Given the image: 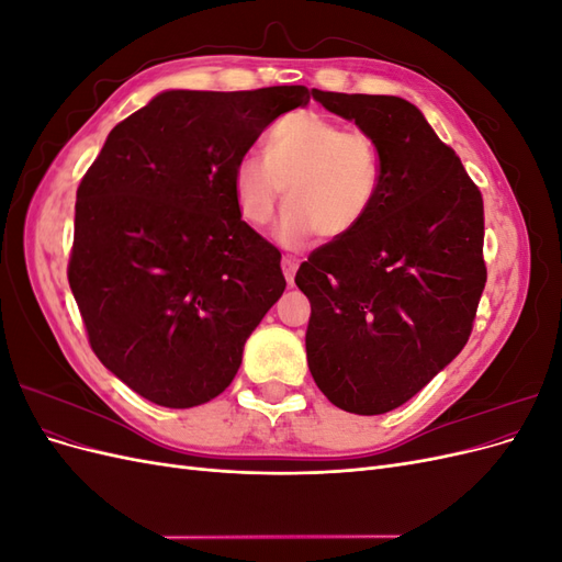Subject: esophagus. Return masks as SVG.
Returning a JSON list of instances; mask_svg holds the SVG:
<instances>
[{
  "instance_id": "esophagus-1",
  "label": "esophagus",
  "mask_w": 562,
  "mask_h": 562,
  "mask_svg": "<svg viewBox=\"0 0 562 562\" xmlns=\"http://www.w3.org/2000/svg\"><path fill=\"white\" fill-rule=\"evenodd\" d=\"M297 258H293V255H283V260H281V267H283V274H285V281L293 285V281H295V271H297Z\"/></svg>"
}]
</instances>
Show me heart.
<instances>
[{
	"mask_svg": "<svg viewBox=\"0 0 562 562\" xmlns=\"http://www.w3.org/2000/svg\"><path fill=\"white\" fill-rule=\"evenodd\" d=\"M375 140L321 112L300 110L271 126L267 155L244 151L232 168V192L246 223L260 227L288 209L274 229L283 248H300L321 232L342 239L368 217L380 194Z\"/></svg>",
	"mask_w": 562,
	"mask_h": 562,
	"instance_id": "1",
	"label": "heart"
}]
</instances>
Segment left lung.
I'll list each match as a JSON object with an SVG mask.
<instances>
[{"label":"left lung","instance_id":"8db88e82","mask_svg":"<svg viewBox=\"0 0 562 562\" xmlns=\"http://www.w3.org/2000/svg\"><path fill=\"white\" fill-rule=\"evenodd\" d=\"M312 95L375 140L382 180L363 223L297 269L295 283L312 304L307 363L333 405L382 415L467 345L487 279L483 196L407 100Z\"/></svg>","mask_w":562,"mask_h":562}]
</instances>
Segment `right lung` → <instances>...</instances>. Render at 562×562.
Segmentation results:
<instances>
[{
  "label": "right lung",
  "instance_id": "add662e5",
  "mask_svg": "<svg viewBox=\"0 0 562 562\" xmlns=\"http://www.w3.org/2000/svg\"><path fill=\"white\" fill-rule=\"evenodd\" d=\"M310 89L164 91L83 176L67 267L95 356L164 407L209 403L283 295L281 252L241 220L232 168Z\"/></svg>",
  "mask_w": 562,
  "mask_h": 562
}]
</instances>
